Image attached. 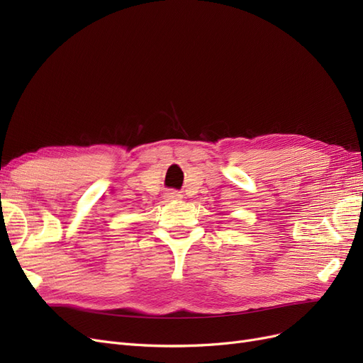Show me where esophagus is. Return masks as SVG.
<instances>
[{"instance_id":"obj_1","label":"esophagus","mask_w":363,"mask_h":363,"mask_svg":"<svg viewBox=\"0 0 363 363\" xmlns=\"http://www.w3.org/2000/svg\"><path fill=\"white\" fill-rule=\"evenodd\" d=\"M167 199L168 200H180L182 194L177 191H169V192H167Z\"/></svg>"}]
</instances>
